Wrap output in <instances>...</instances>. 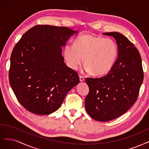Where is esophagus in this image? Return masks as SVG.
<instances>
[{"mask_svg":"<svg viewBox=\"0 0 149 149\" xmlns=\"http://www.w3.org/2000/svg\"><path fill=\"white\" fill-rule=\"evenodd\" d=\"M79 79H80V81H83L84 80V77L81 76V75H80L79 76Z\"/></svg>","mask_w":149,"mask_h":149,"instance_id":"obj_1","label":"esophagus"}]
</instances>
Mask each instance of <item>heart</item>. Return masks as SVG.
Returning a JSON list of instances; mask_svg holds the SVG:
<instances>
[{"mask_svg":"<svg viewBox=\"0 0 149 149\" xmlns=\"http://www.w3.org/2000/svg\"><path fill=\"white\" fill-rule=\"evenodd\" d=\"M117 55V46L111 38L84 35L77 38L74 45L66 44L63 57L69 68L77 70L82 63L84 70L93 75H101L111 69Z\"/></svg>","mask_w":149,"mask_h":149,"instance_id":"b5f03b06","label":"heart"}]
</instances>
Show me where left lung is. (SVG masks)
<instances>
[{"instance_id":"8db88e82","label":"left lung","mask_w":149,"mask_h":149,"mask_svg":"<svg viewBox=\"0 0 149 149\" xmlns=\"http://www.w3.org/2000/svg\"><path fill=\"white\" fill-rule=\"evenodd\" d=\"M116 41L118 57L109 72L86 79L89 93L86 111L98 121H109L125 113L135 103L143 79L142 59L133 43L118 32L104 33Z\"/></svg>"}]
</instances>
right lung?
Segmentation results:
<instances>
[{
  "label": "right lung",
  "instance_id": "obj_1",
  "mask_svg": "<svg viewBox=\"0 0 149 149\" xmlns=\"http://www.w3.org/2000/svg\"><path fill=\"white\" fill-rule=\"evenodd\" d=\"M77 33L68 27L38 25L14 46L9 81L17 100L32 113L46 115L61 107L67 93L80 82L67 66L62 46Z\"/></svg>",
  "mask_w": 149,
  "mask_h": 149
}]
</instances>
